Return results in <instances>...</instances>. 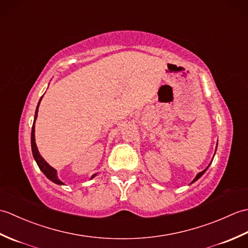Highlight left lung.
<instances>
[{"mask_svg": "<svg viewBox=\"0 0 248 248\" xmlns=\"http://www.w3.org/2000/svg\"><path fill=\"white\" fill-rule=\"evenodd\" d=\"M215 152H217V149H215ZM214 155H215V154H214ZM212 161H213V159H212ZM212 161H211V163H212ZM211 163H210V164L208 165V167H207V168H204V170H203L202 171H200V172H198V173H197V175H196V177H195V178H194V180H193V181L191 182V184H192V183H194L195 181H197V180H198V179H199L200 177H202V176L203 175V173H204L205 171H207V170H208V168H209V166H210V165H211Z\"/></svg>", "mask_w": 248, "mask_h": 248, "instance_id": "1", "label": "left lung"}]
</instances>
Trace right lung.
Here are the masks:
<instances>
[{"label":"right lung","instance_id":"1","mask_svg":"<svg viewBox=\"0 0 248 248\" xmlns=\"http://www.w3.org/2000/svg\"><path fill=\"white\" fill-rule=\"evenodd\" d=\"M44 97V96H43ZM43 97L40 98L38 104H37V108H36V112H35V117H34V123H33V127H31V154H33L34 156V160L36 161L37 165L40 168V170L45 173V176L51 180L52 182H54L55 184H59V186H65V183L61 181L59 177H57V170L55 168H53L52 166H50L48 164V162H46L41 155L39 154L38 148H37V145H36V141H35V121L37 119V115H38V108H39V104L41 99ZM97 176V173H93V175L91 177V179L94 178Z\"/></svg>","mask_w":248,"mask_h":248}]
</instances>
